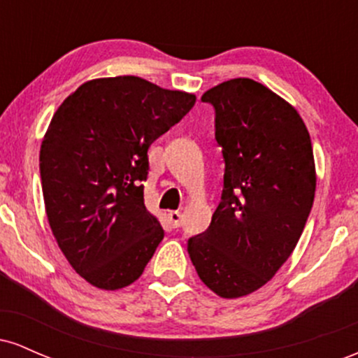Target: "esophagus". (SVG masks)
Wrapping results in <instances>:
<instances>
[{
	"label": "esophagus",
	"mask_w": 358,
	"mask_h": 358,
	"mask_svg": "<svg viewBox=\"0 0 358 358\" xmlns=\"http://www.w3.org/2000/svg\"><path fill=\"white\" fill-rule=\"evenodd\" d=\"M168 219H170V224L173 225V227H180V225H182V213L178 210L168 212Z\"/></svg>",
	"instance_id": "esophagus-1"
}]
</instances>
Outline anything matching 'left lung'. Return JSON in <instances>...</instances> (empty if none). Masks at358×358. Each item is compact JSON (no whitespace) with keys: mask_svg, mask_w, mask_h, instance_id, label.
I'll list each match as a JSON object with an SVG mask.
<instances>
[{"mask_svg":"<svg viewBox=\"0 0 358 358\" xmlns=\"http://www.w3.org/2000/svg\"><path fill=\"white\" fill-rule=\"evenodd\" d=\"M202 101L215 109L224 190L187 249L203 285L234 299L264 286L296 248L315 200L313 148L298 110L256 80L222 82Z\"/></svg>","mask_w":358,"mask_h":358,"instance_id":"left-lung-1","label":"left lung"}]
</instances>
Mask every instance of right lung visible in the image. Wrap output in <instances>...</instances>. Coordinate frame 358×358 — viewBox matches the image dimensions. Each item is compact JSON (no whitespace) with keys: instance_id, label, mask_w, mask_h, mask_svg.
I'll return each instance as SVG.
<instances>
[{"instance_id":"obj_1","label":"right lung","mask_w":358,"mask_h":358,"mask_svg":"<svg viewBox=\"0 0 358 358\" xmlns=\"http://www.w3.org/2000/svg\"><path fill=\"white\" fill-rule=\"evenodd\" d=\"M195 99L141 77H102L53 114L40 148L45 212L69 264L92 286L133 285L153 257L165 232L145 207L148 148Z\"/></svg>"}]
</instances>
